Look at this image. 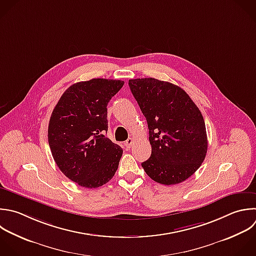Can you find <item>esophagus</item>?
<instances>
[{"mask_svg":"<svg viewBox=\"0 0 256 256\" xmlns=\"http://www.w3.org/2000/svg\"><path fill=\"white\" fill-rule=\"evenodd\" d=\"M133 142H134V140L132 139V138H128L126 141H125V147L127 148V149H130L131 148V146H132V144H133Z\"/></svg>","mask_w":256,"mask_h":256,"instance_id":"esophagus-1","label":"esophagus"}]
</instances>
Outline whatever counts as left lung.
Listing matches in <instances>:
<instances>
[{"label": "left lung", "instance_id": "1", "mask_svg": "<svg viewBox=\"0 0 256 256\" xmlns=\"http://www.w3.org/2000/svg\"><path fill=\"white\" fill-rule=\"evenodd\" d=\"M149 129L151 156L142 163L154 181L173 185L201 166L207 153L203 116L180 87L154 78L129 80Z\"/></svg>", "mask_w": 256, "mask_h": 256}]
</instances>
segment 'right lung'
<instances>
[{
	"mask_svg": "<svg viewBox=\"0 0 256 256\" xmlns=\"http://www.w3.org/2000/svg\"><path fill=\"white\" fill-rule=\"evenodd\" d=\"M120 80L92 79L70 86L54 108L48 128L53 158L73 182L97 188L114 176L122 148L108 131L107 105L123 87Z\"/></svg>",
	"mask_w": 256,
	"mask_h": 256,
	"instance_id": "1",
	"label": "right lung"
}]
</instances>
